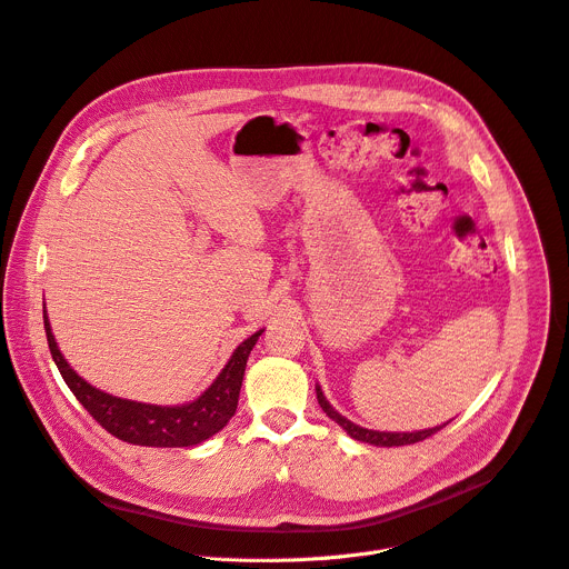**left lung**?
I'll return each instance as SVG.
<instances>
[{
	"mask_svg": "<svg viewBox=\"0 0 569 569\" xmlns=\"http://www.w3.org/2000/svg\"><path fill=\"white\" fill-rule=\"evenodd\" d=\"M317 399H319V406H321V410L335 421V423H339L343 430H346V435H351L353 440H358V442H365V445H373V447H403V445H415V442H421V440H426V437H430V435H435L437 430H440L442 426H447V423H442V426H435V428H423V430H412V432H389V430H371V428H365V426H358V423H353L351 419H346L343 415H339L330 403H328V399H326V395H323V389H321V385H317Z\"/></svg>",
	"mask_w": 569,
	"mask_h": 569,
	"instance_id": "8db88e82",
	"label": "left lung"
}]
</instances>
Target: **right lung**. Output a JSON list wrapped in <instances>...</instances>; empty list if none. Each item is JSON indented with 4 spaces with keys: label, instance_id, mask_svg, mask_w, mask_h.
Instances as JSON below:
<instances>
[{
    "label": "right lung",
    "instance_id": "right-lung-1",
    "mask_svg": "<svg viewBox=\"0 0 569 569\" xmlns=\"http://www.w3.org/2000/svg\"><path fill=\"white\" fill-rule=\"evenodd\" d=\"M42 321H46L48 343L54 365L59 367L66 385L70 387L77 401L91 412V417L122 442L161 449L196 447L228 426V421L237 412L248 356L259 335L264 332V328H261L248 339H243L234 348V353L230 356L221 373L213 378V382L198 399L182 406H154L107 395V391L86 382L59 351L46 308H42Z\"/></svg>",
    "mask_w": 569,
    "mask_h": 569
}]
</instances>
